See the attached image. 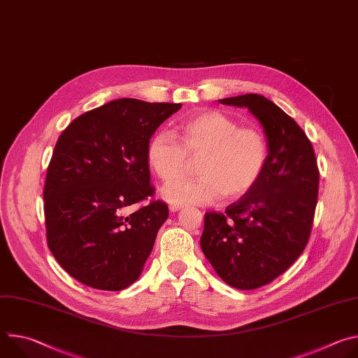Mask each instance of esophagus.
Here are the masks:
<instances>
[{"label": "esophagus", "mask_w": 358, "mask_h": 358, "mask_svg": "<svg viewBox=\"0 0 358 358\" xmlns=\"http://www.w3.org/2000/svg\"><path fill=\"white\" fill-rule=\"evenodd\" d=\"M182 208V206H176V203H170V210L173 211V213H176V211H178V210H181Z\"/></svg>", "instance_id": "1"}]
</instances>
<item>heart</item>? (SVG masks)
<instances>
[{
	"instance_id": "b5f03b06",
	"label": "heart",
	"mask_w": 358,
	"mask_h": 358,
	"mask_svg": "<svg viewBox=\"0 0 358 358\" xmlns=\"http://www.w3.org/2000/svg\"><path fill=\"white\" fill-rule=\"evenodd\" d=\"M178 137L169 133L152 136L147 145L150 169L164 182L185 175L190 159H201L195 180L167 185L164 198L176 203H213L239 198L261 180L269 162V143L264 131L239 123L220 110H201L178 126Z\"/></svg>"
}]
</instances>
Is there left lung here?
<instances>
[{
    "label": "left lung",
    "instance_id": "obj_1",
    "mask_svg": "<svg viewBox=\"0 0 358 358\" xmlns=\"http://www.w3.org/2000/svg\"><path fill=\"white\" fill-rule=\"evenodd\" d=\"M220 103L246 108L269 143V162L249 192L203 220L201 249L218 276L241 290L271 283L293 265L309 242L319 194L313 145L273 101L248 93Z\"/></svg>",
    "mask_w": 358,
    "mask_h": 358
}]
</instances>
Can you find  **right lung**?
<instances>
[{"instance_id": "obj_1", "label": "right lung", "mask_w": 358, "mask_h": 358, "mask_svg": "<svg viewBox=\"0 0 358 358\" xmlns=\"http://www.w3.org/2000/svg\"><path fill=\"white\" fill-rule=\"evenodd\" d=\"M181 103L117 99L76 117L48 166L43 201L49 250L80 283L122 290L141 275L167 203L155 195L147 145Z\"/></svg>"}]
</instances>
